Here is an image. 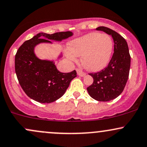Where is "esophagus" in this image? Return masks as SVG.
<instances>
[{"label":"esophagus","mask_w":147,"mask_h":147,"mask_svg":"<svg viewBox=\"0 0 147 147\" xmlns=\"http://www.w3.org/2000/svg\"><path fill=\"white\" fill-rule=\"evenodd\" d=\"M77 75H78L79 76H80V77H85L86 75L85 72H82V70H77Z\"/></svg>","instance_id":"1"}]
</instances>
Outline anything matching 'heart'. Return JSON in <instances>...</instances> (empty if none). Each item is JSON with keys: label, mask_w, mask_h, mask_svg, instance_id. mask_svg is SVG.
I'll return each mask as SVG.
<instances>
[{"label": "heart", "mask_w": 147, "mask_h": 147, "mask_svg": "<svg viewBox=\"0 0 147 147\" xmlns=\"http://www.w3.org/2000/svg\"><path fill=\"white\" fill-rule=\"evenodd\" d=\"M67 59L76 62L82 56V63L88 70L98 72L105 68L111 59L113 41L107 34L90 32L70 41Z\"/></svg>", "instance_id": "1"}]
</instances>
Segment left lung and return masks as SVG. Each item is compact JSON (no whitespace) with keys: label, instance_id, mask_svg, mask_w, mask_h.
<instances>
[{"label":"left lung","instance_id":"8db88e82","mask_svg":"<svg viewBox=\"0 0 147 147\" xmlns=\"http://www.w3.org/2000/svg\"><path fill=\"white\" fill-rule=\"evenodd\" d=\"M112 36L114 53L109 65L102 71L89 74L93 83L87 88L92 98L99 102H109L120 95L129 78L131 56L127 42L114 30L104 26L96 28Z\"/></svg>","mask_w":147,"mask_h":147}]
</instances>
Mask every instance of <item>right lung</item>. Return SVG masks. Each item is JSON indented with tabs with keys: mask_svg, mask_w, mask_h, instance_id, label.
I'll return each instance as SVG.
<instances>
[{
	"mask_svg": "<svg viewBox=\"0 0 147 147\" xmlns=\"http://www.w3.org/2000/svg\"><path fill=\"white\" fill-rule=\"evenodd\" d=\"M72 32L52 34H37L25 41L15 56V71L20 85L27 95L40 103H51L61 97L70 82L77 77L75 70L63 73L57 70L54 60L41 59L35 54V48L41 43L52 44L72 36ZM63 57L60 53L57 59Z\"/></svg>",
	"mask_w": 147,
	"mask_h": 147,
	"instance_id": "1",
	"label": "right lung"
}]
</instances>
